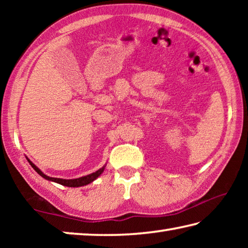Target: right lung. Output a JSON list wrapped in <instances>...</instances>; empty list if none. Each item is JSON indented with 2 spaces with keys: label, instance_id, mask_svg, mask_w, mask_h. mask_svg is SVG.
<instances>
[{
  "label": "right lung",
  "instance_id": "right-lung-1",
  "mask_svg": "<svg viewBox=\"0 0 248 248\" xmlns=\"http://www.w3.org/2000/svg\"><path fill=\"white\" fill-rule=\"evenodd\" d=\"M27 158V157H26ZM27 161L29 162V164L31 165V167L33 170H35L37 173H38L41 177H44L45 179L47 180H51V182L54 183H58L60 185H63V186H68V187H81V186H85V185H89L92 182H94V180L98 177V176L103 173L104 170H105V166H103L102 169H99L98 170H96L95 173H92L90 175H86V176H83V177H79V178H75V179H63V178H54V177H49V176L45 175L43 171H41L38 167H37L31 161V159L27 158Z\"/></svg>",
  "mask_w": 248,
  "mask_h": 248
}]
</instances>
